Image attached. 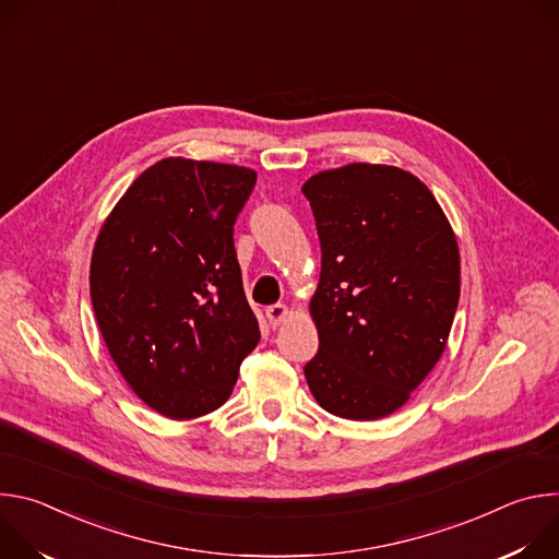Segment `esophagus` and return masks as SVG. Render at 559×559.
<instances>
[{
	"mask_svg": "<svg viewBox=\"0 0 559 559\" xmlns=\"http://www.w3.org/2000/svg\"><path fill=\"white\" fill-rule=\"evenodd\" d=\"M265 316H267V321H270L272 328H278V325L285 321V318L289 316V307L283 305V302L270 305V307L265 309Z\"/></svg>",
	"mask_w": 559,
	"mask_h": 559,
	"instance_id": "esophagus-1",
	"label": "esophagus"
}]
</instances>
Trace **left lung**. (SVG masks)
<instances>
[{
	"instance_id": "obj_1",
	"label": "left lung",
	"mask_w": 559,
	"mask_h": 559,
	"mask_svg": "<svg viewBox=\"0 0 559 559\" xmlns=\"http://www.w3.org/2000/svg\"><path fill=\"white\" fill-rule=\"evenodd\" d=\"M302 194L323 252L307 384L334 416L384 418L447 347L460 298L455 234L429 188L393 166L318 173Z\"/></svg>"
}]
</instances>
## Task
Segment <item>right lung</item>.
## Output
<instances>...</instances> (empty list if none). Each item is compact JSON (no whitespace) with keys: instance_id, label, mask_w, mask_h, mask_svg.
Masks as SVG:
<instances>
[{"instance_id":"1","label":"right lung","mask_w":559,"mask_h":559,"mask_svg":"<svg viewBox=\"0 0 559 559\" xmlns=\"http://www.w3.org/2000/svg\"><path fill=\"white\" fill-rule=\"evenodd\" d=\"M254 183L250 168L162 158L97 236L91 298L102 336L130 389L166 418L218 409L261 341L234 250Z\"/></svg>"}]
</instances>
